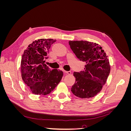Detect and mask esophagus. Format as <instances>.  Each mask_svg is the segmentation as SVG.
<instances>
[{"label":"esophagus","mask_w":131,"mask_h":131,"mask_svg":"<svg viewBox=\"0 0 131 131\" xmlns=\"http://www.w3.org/2000/svg\"><path fill=\"white\" fill-rule=\"evenodd\" d=\"M63 72H64L65 73H66V74H70L71 73V72L70 71H66V70H63Z\"/></svg>","instance_id":"obj_1"}]
</instances>
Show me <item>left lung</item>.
I'll return each instance as SVG.
<instances>
[{
  "label": "left lung",
  "mask_w": 131,
  "mask_h": 131,
  "mask_svg": "<svg viewBox=\"0 0 131 131\" xmlns=\"http://www.w3.org/2000/svg\"><path fill=\"white\" fill-rule=\"evenodd\" d=\"M71 49L80 61L85 63L84 70L74 72L75 84L72 93L81 98L93 97L102 90L110 74L109 62L102 47L87 41H69Z\"/></svg>",
  "instance_id": "left-lung-1"
}]
</instances>
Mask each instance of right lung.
<instances>
[{
	"mask_svg": "<svg viewBox=\"0 0 131 131\" xmlns=\"http://www.w3.org/2000/svg\"><path fill=\"white\" fill-rule=\"evenodd\" d=\"M55 41V39H38L29 44L22 54L21 62L22 80L35 94L50 93L62 78V71L51 70L45 64L51 45Z\"/></svg>",
	"mask_w": 131,
	"mask_h": 131,
	"instance_id": "obj_1",
	"label": "right lung"
}]
</instances>
